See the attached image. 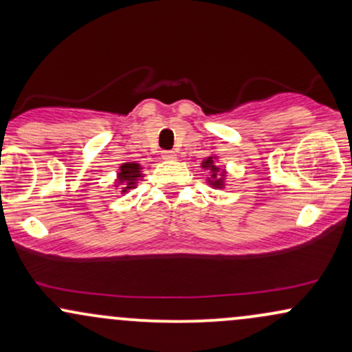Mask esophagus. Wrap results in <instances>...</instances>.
<instances>
[{
    "mask_svg": "<svg viewBox=\"0 0 352 352\" xmlns=\"http://www.w3.org/2000/svg\"><path fill=\"white\" fill-rule=\"evenodd\" d=\"M162 157L165 160H175L177 159V153L173 152V151H165L164 153H162Z\"/></svg>",
    "mask_w": 352,
    "mask_h": 352,
    "instance_id": "obj_1",
    "label": "esophagus"
}]
</instances>
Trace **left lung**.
<instances>
[{
	"label": "left lung",
	"instance_id": "obj_1",
	"mask_svg": "<svg viewBox=\"0 0 352 352\" xmlns=\"http://www.w3.org/2000/svg\"><path fill=\"white\" fill-rule=\"evenodd\" d=\"M201 168L204 170L210 172L208 177V184L215 188H223L225 185V170H220V167L215 164V159L213 157H207V159L201 162Z\"/></svg>",
	"mask_w": 352,
	"mask_h": 352
}]
</instances>
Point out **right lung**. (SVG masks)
<instances>
[{
    "label": "right lung",
    "instance_id": "right-lung-1",
    "mask_svg": "<svg viewBox=\"0 0 352 352\" xmlns=\"http://www.w3.org/2000/svg\"><path fill=\"white\" fill-rule=\"evenodd\" d=\"M140 170H142V168H140V165L135 162H125L120 165L119 173H117V182H116L117 187L120 185V192L125 193L127 190L135 188L137 180H139V177H142Z\"/></svg>",
    "mask_w": 352,
    "mask_h": 352
}]
</instances>
